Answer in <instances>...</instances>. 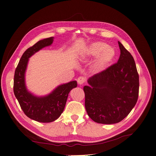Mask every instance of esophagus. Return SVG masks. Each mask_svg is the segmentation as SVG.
<instances>
[{
    "mask_svg": "<svg viewBox=\"0 0 156 156\" xmlns=\"http://www.w3.org/2000/svg\"><path fill=\"white\" fill-rule=\"evenodd\" d=\"M86 78L83 77V76H80L78 80H77V82L79 84H83L86 81Z\"/></svg>",
    "mask_w": 156,
    "mask_h": 156,
    "instance_id": "esophagus-1",
    "label": "esophagus"
}]
</instances>
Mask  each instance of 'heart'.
Returning <instances> with one entry per match:
<instances>
[{"mask_svg":"<svg viewBox=\"0 0 156 156\" xmlns=\"http://www.w3.org/2000/svg\"><path fill=\"white\" fill-rule=\"evenodd\" d=\"M84 54L88 58L96 56L94 69L100 72L106 68L114 60L116 56L115 49L108 47L104 42L96 41L91 44L84 50Z\"/></svg>","mask_w":156,"mask_h":156,"instance_id":"obj_1","label":"heart"}]
</instances>
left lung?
<instances>
[{
  "label": "left lung",
  "instance_id": "obj_1",
  "mask_svg": "<svg viewBox=\"0 0 156 156\" xmlns=\"http://www.w3.org/2000/svg\"><path fill=\"white\" fill-rule=\"evenodd\" d=\"M118 62L88 80L84 86L85 108L96 122L111 124L121 121L136 105L139 80L131 54L118 41Z\"/></svg>",
  "mask_w": 156,
  "mask_h": 156
}]
</instances>
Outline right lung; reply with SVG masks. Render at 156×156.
<instances>
[{
	"label": "right lung",
	"instance_id": "obj_1",
	"mask_svg": "<svg viewBox=\"0 0 156 156\" xmlns=\"http://www.w3.org/2000/svg\"><path fill=\"white\" fill-rule=\"evenodd\" d=\"M53 38L40 40L28 48L22 55L14 75L13 92L22 109L27 117L40 122H51L57 119L64 110L69 91L77 87V82L72 81L61 84L49 94L40 97L27 89L25 74L29 58L41 48L51 45Z\"/></svg>",
	"mask_w": 156,
	"mask_h": 156
}]
</instances>
